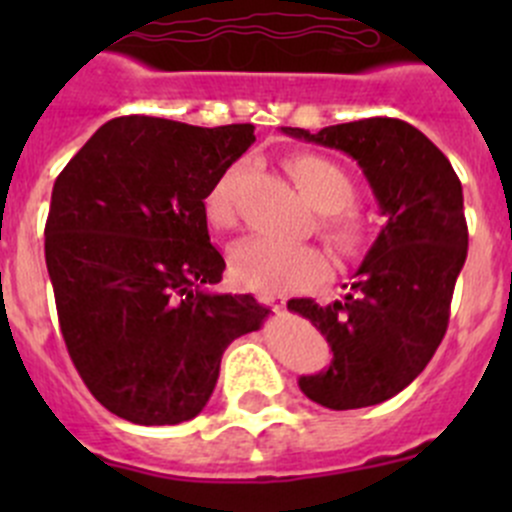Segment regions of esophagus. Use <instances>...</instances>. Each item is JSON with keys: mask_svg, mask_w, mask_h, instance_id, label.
Masks as SVG:
<instances>
[{"mask_svg": "<svg viewBox=\"0 0 512 512\" xmlns=\"http://www.w3.org/2000/svg\"><path fill=\"white\" fill-rule=\"evenodd\" d=\"M260 299L262 304H267V307H272L275 309V312H285V297H280V294H260Z\"/></svg>", "mask_w": 512, "mask_h": 512, "instance_id": "esophagus-1", "label": "esophagus"}]
</instances>
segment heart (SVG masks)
I'll return each mask as SVG.
<instances>
[{"mask_svg": "<svg viewBox=\"0 0 512 512\" xmlns=\"http://www.w3.org/2000/svg\"><path fill=\"white\" fill-rule=\"evenodd\" d=\"M285 170L307 203L317 210L314 230L344 260H356L371 242V225L354 208V175L337 160L319 153H294ZM252 183V165L237 160L210 185L203 200L205 218L215 230L230 232L240 225V205ZM327 260L312 245L255 240L232 250L230 272L237 285L255 292H294L307 289L327 277Z\"/></svg>", "mask_w": 512, "mask_h": 512, "instance_id": "obj_1", "label": "heart"}]
</instances>
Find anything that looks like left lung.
<instances>
[{"mask_svg": "<svg viewBox=\"0 0 512 512\" xmlns=\"http://www.w3.org/2000/svg\"><path fill=\"white\" fill-rule=\"evenodd\" d=\"M282 131L352 156L386 215L342 299L327 307L289 299L287 309L307 317L334 352L329 369L302 376L299 389L334 411L381 404L426 369L448 329L468 255L461 180L448 158L399 118Z\"/></svg>", "mask_w": 512, "mask_h": 512, "instance_id": "left-lung-1", "label": "left lung"}]
</instances>
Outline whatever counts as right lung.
Returning <instances> with one entry per match:
<instances>
[{"mask_svg": "<svg viewBox=\"0 0 512 512\" xmlns=\"http://www.w3.org/2000/svg\"><path fill=\"white\" fill-rule=\"evenodd\" d=\"M252 143V123L121 116L56 178L44 250L59 327L111 414L141 426L195 418L232 339L270 314L252 294L203 289L225 270L203 200Z\"/></svg>", "mask_w": 512, "mask_h": 512, "instance_id": "obj_1", "label": "right lung"}]
</instances>
